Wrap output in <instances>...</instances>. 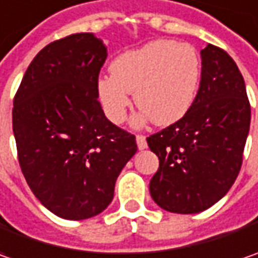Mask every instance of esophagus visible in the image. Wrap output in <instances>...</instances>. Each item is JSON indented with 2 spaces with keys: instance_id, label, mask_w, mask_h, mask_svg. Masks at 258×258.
<instances>
[{
  "instance_id": "obj_1",
  "label": "esophagus",
  "mask_w": 258,
  "mask_h": 258,
  "mask_svg": "<svg viewBox=\"0 0 258 258\" xmlns=\"http://www.w3.org/2000/svg\"><path fill=\"white\" fill-rule=\"evenodd\" d=\"M136 140H137V147H139V150H144V149L147 147V142H146V137H144V136L137 134Z\"/></svg>"
}]
</instances>
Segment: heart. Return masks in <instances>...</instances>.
Here are the masks:
<instances>
[{"label": "heart", "mask_w": 258, "mask_h": 258, "mask_svg": "<svg viewBox=\"0 0 258 258\" xmlns=\"http://www.w3.org/2000/svg\"><path fill=\"white\" fill-rule=\"evenodd\" d=\"M202 80V58L189 43L153 40L118 55L111 62V76L96 82L98 98L105 115L124 121L134 92L140 112L134 124L152 119L169 125L187 114Z\"/></svg>", "instance_id": "obj_1"}]
</instances>
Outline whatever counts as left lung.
<instances>
[{"label":"left lung","mask_w":258,"mask_h":258,"mask_svg":"<svg viewBox=\"0 0 258 258\" xmlns=\"http://www.w3.org/2000/svg\"><path fill=\"white\" fill-rule=\"evenodd\" d=\"M202 80L181 119L147 137L159 158L150 196L163 210L200 213L218 203L239 174L251 106L235 61L215 45L202 49Z\"/></svg>","instance_id":"left-lung-1"}]
</instances>
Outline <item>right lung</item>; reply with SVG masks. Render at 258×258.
<instances>
[{
  "mask_svg": "<svg viewBox=\"0 0 258 258\" xmlns=\"http://www.w3.org/2000/svg\"><path fill=\"white\" fill-rule=\"evenodd\" d=\"M106 56L93 33L51 42L33 58L14 96L22 172L39 202L62 219L103 212L118 175L137 152L136 137L112 124L98 100Z\"/></svg>",
  "mask_w": 258,
  "mask_h": 258,
  "instance_id": "obj_1",
  "label": "right lung"
}]
</instances>
